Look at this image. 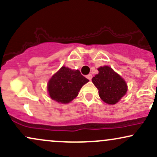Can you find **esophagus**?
<instances>
[{
  "label": "esophagus",
  "instance_id": "esophagus-1",
  "mask_svg": "<svg viewBox=\"0 0 157 157\" xmlns=\"http://www.w3.org/2000/svg\"><path fill=\"white\" fill-rule=\"evenodd\" d=\"M86 78H87V79H89V80H91V79H92V75H91V74H89V75H88L87 76H86Z\"/></svg>",
  "mask_w": 157,
  "mask_h": 157
}]
</instances>
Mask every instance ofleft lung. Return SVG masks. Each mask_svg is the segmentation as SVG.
Wrapping results in <instances>:
<instances>
[{
    "instance_id": "left-lung-1",
    "label": "left lung",
    "mask_w": 157,
    "mask_h": 157,
    "mask_svg": "<svg viewBox=\"0 0 157 157\" xmlns=\"http://www.w3.org/2000/svg\"><path fill=\"white\" fill-rule=\"evenodd\" d=\"M99 73L92 78L101 100L109 105H114L127 92L128 86L122 77L108 66L98 68Z\"/></svg>"
}]
</instances>
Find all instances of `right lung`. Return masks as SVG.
I'll return each mask as SVG.
<instances>
[{
  "mask_svg": "<svg viewBox=\"0 0 157 157\" xmlns=\"http://www.w3.org/2000/svg\"><path fill=\"white\" fill-rule=\"evenodd\" d=\"M89 81L79 70L62 66L48 82V94L51 99L57 102L68 103L78 95L82 86Z\"/></svg>",
  "mask_w": 157,
  "mask_h": 157,
  "instance_id": "right-lung-1",
  "label": "right lung"
}]
</instances>
